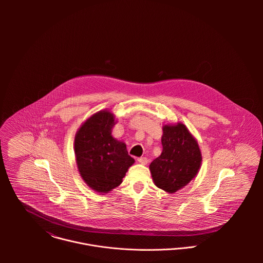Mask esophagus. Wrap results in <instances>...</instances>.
Returning a JSON list of instances; mask_svg holds the SVG:
<instances>
[{"mask_svg": "<svg viewBox=\"0 0 263 263\" xmlns=\"http://www.w3.org/2000/svg\"><path fill=\"white\" fill-rule=\"evenodd\" d=\"M138 162L141 163V164H143V165H147L148 162H149V160H148V158H146V157H141V158L138 159Z\"/></svg>", "mask_w": 263, "mask_h": 263, "instance_id": "esophagus-1", "label": "esophagus"}]
</instances>
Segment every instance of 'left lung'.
Wrapping results in <instances>:
<instances>
[{"label":"left lung","instance_id":"8db88e82","mask_svg":"<svg viewBox=\"0 0 263 263\" xmlns=\"http://www.w3.org/2000/svg\"><path fill=\"white\" fill-rule=\"evenodd\" d=\"M161 155L150 164L153 181L157 187L175 193L197 175L201 166V152L196 139L182 122L162 127Z\"/></svg>","mask_w":263,"mask_h":263}]
</instances>
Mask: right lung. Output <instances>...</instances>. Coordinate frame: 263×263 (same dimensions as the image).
I'll use <instances>...</instances> for the list:
<instances>
[{
    "label": "right lung",
    "instance_id": "add662e5",
    "mask_svg": "<svg viewBox=\"0 0 263 263\" xmlns=\"http://www.w3.org/2000/svg\"><path fill=\"white\" fill-rule=\"evenodd\" d=\"M116 122L110 110H100L88 117L76 133L74 151L79 173L89 187L101 194L117 187L135 163L125 143L112 137Z\"/></svg>",
    "mask_w": 263,
    "mask_h": 263
}]
</instances>
